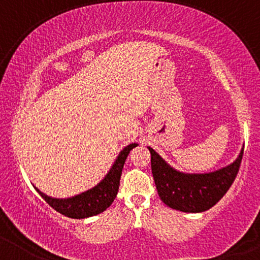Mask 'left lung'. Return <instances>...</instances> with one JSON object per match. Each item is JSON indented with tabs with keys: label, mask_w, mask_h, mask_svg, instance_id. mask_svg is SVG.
Returning a JSON list of instances; mask_svg holds the SVG:
<instances>
[{
	"label": "left lung",
	"mask_w": 260,
	"mask_h": 260,
	"mask_svg": "<svg viewBox=\"0 0 260 260\" xmlns=\"http://www.w3.org/2000/svg\"><path fill=\"white\" fill-rule=\"evenodd\" d=\"M151 172L160 199L170 208L184 213H202L216 204L234 183L240 170L243 149L231 165L209 174H183L169 165L154 149Z\"/></svg>",
	"instance_id": "obj_1"
}]
</instances>
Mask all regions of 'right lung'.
<instances>
[{
    "label": "right lung",
    "instance_id": "add662e5",
    "mask_svg": "<svg viewBox=\"0 0 260 260\" xmlns=\"http://www.w3.org/2000/svg\"><path fill=\"white\" fill-rule=\"evenodd\" d=\"M137 145L138 144L132 143L121 151L112 168L110 169L109 174L105 176V178L99 184L92 187L91 189L80 193L78 196L72 197V198H52V197L44 194L37 187L34 188L50 207H52L62 215L72 217V219H85V217L98 215V214L106 210L117 196L122 169H123L129 151Z\"/></svg>",
    "mask_w": 260,
    "mask_h": 260
}]
</instances>
